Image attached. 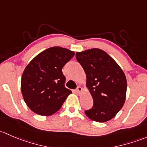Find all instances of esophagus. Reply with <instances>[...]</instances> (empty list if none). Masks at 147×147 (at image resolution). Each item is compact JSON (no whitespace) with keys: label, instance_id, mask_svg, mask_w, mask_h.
<instances>
[{"label":"esophagus","instance_id":"esophagus-1","mask_svg":"<svg viewBox=\"0 0 147 147\" xmlns=\"http://www.w3.org/2000/svg\"><path fill=\"white\" fill-rule=\"evenodd\" d=\"M82 88L81 87V86H78V87L76 88V92L78 94H81V93H82Z\"/></svg>","mask_w":147,"mask_h":147}]
</instances>
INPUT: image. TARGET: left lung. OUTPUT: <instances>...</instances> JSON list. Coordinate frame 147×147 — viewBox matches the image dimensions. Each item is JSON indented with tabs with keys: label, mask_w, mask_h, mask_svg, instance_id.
Returning <instances> with one entry per match:
<instances>
[{
	"label": "left lung",
	"mask_w": 147,
	"mask_h": 147,
	"mask_svg": "<svg viewBox=\"0 0 147 147\" xmlns=\"http://www.w3.org/2000/svg\"><path fill=\"white\" fill-rule=\"evenodd\" d=\"M76 59L86 75V87L93 100L85 113L91 120L105 122L113 119L125 104L127 79L116 61L102 49L76 52Z\"/></svg>",
	"instance_id": "left-lung-1"
}]
</instances>
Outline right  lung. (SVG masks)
Segmentation results:
<instances>
[{
  "label": "right lung",
  "instance_id": "obj_1",
  "mask_svg": "<svg viewBox=\"0 0 147 147\" xmlns=\"http://www.w3.org/2000/svg\"><path fill=\"white\" fill-rule=\"evenodd\" d=\"M74 54L66 48L53 47L37 54L25 67L21 78V92L32 111L50 116L61 108L72 93L64 86L62 68Z\"/></svg>",
  "mask_w": 147,
  "mask_h": 147
}]
</instances>
